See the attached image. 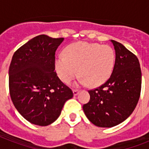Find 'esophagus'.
I'll return each mask as SVG.
<instances>
[{
	"mask_svg": "<svg viewBox=\"0 0 149 149\" xmlns=\"http://www.w3.org/2000/svg\"><path fill=\"white\" fill-rule=\"evenodd\" d=\"M72 92H73V95H74V96H77V94L79 93V91H78V90H73V91H72Z\"/></svg>",
	"mask_w": 149,
	"mask_h": 149,
	"instance_id": "obj_1",
	"label": "esophagus"
}]
</instances>
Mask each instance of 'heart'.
Segmentation results:
<instances>
[{
	"label": "heart",
	"mask_w": 149,
	"mask_h": 149,
	"mask_svg": "<svg viewBox=\"0 0 149 149\" xmlns=\"http://www.w3.org/2000/svg\"><path fill=\"white\" fill-rule=\"evenodd\" d=\"M115 63V52L107 45L87 42L70 44L64 50V56H58L55 66L59 79L70 84L79 71V83L92 87L104 84L112 74Z\"/></svg>",
	"instance_id": "heart-1"
}]
</instances>
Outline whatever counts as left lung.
<instances>
[{"instance_id": "left-lung-1", "label": "left lung", "mask_w": 149, "mask_h": 149, "mask_svg": "<svg viewBox=\"0 0 149 149\" xmlns=\"http://www.w3.org/2000/svg\"><path fill=\"white\" fill-rule=\"evenodd\" d=\"M111 42L116 54L112 74L101 86L88 91L91 100L83 106L89 120L101 127H113L126 120L141 94V71L137 56L121 43Z\"/></svg>"}]
</instances>
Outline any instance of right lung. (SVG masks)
<instances>
[{
	"label": "right lung",
	"mask_w": 149,
	"mask_h": 149,
	"mask_svg": "<svg viewBox=\"0 0 149 149\" xmlns=\"http://www.w3.org/2000/svg\"><path fill=\"white\" fill-rule=\"evenodd\" d=\"M64 38L40 35L13 55L9 67V92L15 108L28 121L47 126L58 118L72 90L55 71L56 51Z\"/></svg>",
	"instance_id": "add662e5"
}]
</instances>
